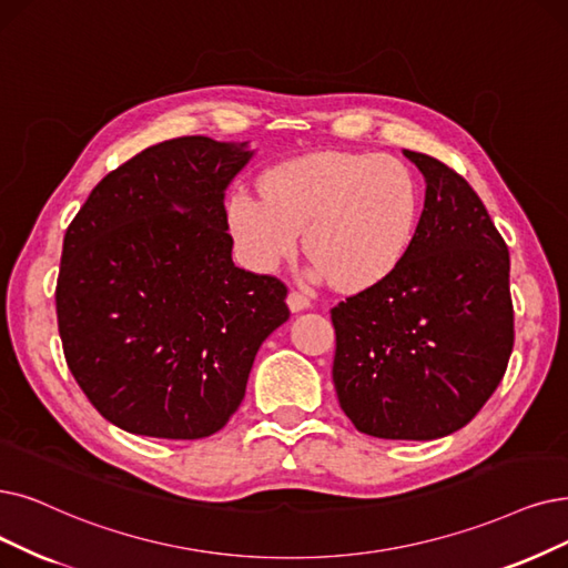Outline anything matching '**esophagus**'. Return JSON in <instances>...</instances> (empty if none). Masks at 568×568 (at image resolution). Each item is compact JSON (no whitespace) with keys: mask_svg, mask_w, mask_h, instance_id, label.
<instances>
[{"mask_svg":"<svg viewBox=\"0 0 568 568\" xmlns=\"http://www.w3.org/2000/svg\"><path fill=\"white\" fill-rule=\"evenodd\" d=\"M286 303H288L291 312H303V310H307V307L312 305V301H310L307 293H303V291H296V288H293V291L288 293Z\"/></svg>","mask_w":568,"mask_h":568,"instance_id":"obj_1","label":"esophagus"}]
</instances>
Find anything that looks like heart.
<instances>
[{
  "label": "heart",
  "instance_id": "obj_1",
  "mask_svg": "<svg viewBox=\"0 0 568 568\" xmlns=\"http://www.w3.org/2000/svg\"><path fill=\"white\" fill-rule=\"evenodd\" d=\"M261 189H235L225 202V229L256 272L277 270L301 231L314 275L345 288L389 277L410 248L419 197L396 158L312 153L267 170Z\"/></svg>",
  "mask_w": 568,
  "mask_h": 568
}]
</instances>
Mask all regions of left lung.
<instances>
[{
	"mask_svg": "<svg viewBox=\"0 0 568 568\" xmlns=\"http://www.w3.org/2000/svg\"><path fill=\"white\" fill-rule=\"evenodd\" d=\"M403 153L426 179L424 210L392 275L331 310L333 382L361 434L434 440L466 426L506 375L510 256L459 172Z\"/></svg>",
	"mask_w": 568,
	"mask_h": 568,
	"instance_id": "obj_1",
	"label": "left lung"
}]
</instances>
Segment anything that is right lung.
<instances>
[{"instance_id":"right-lung-1","label":"right lung","mask_w":568,"mask_h":568,"mask_svg":"<svg viewBox=\"0 0 568 568\" xmlns=\"http://www.w3.org/2000/svg\"><path fill=\"white\" fill-rule=\"evenodd\" d=\"M252 153L210 138L144 149L88 195L62 242L58 331L74 379L128 434L200 440L244 398L286 284L235 267L223 191Z\"/></svg>"}]
</instances>
